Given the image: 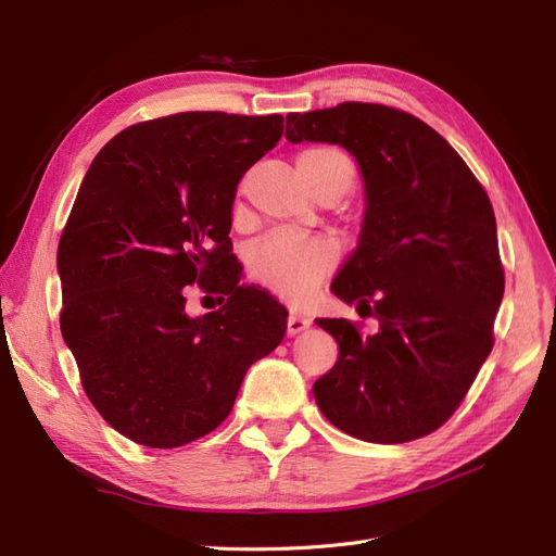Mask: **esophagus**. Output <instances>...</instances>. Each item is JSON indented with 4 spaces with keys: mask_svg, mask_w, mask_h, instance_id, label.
<instances>
[{
    "mask_svg": "<svg viewBox=\"0 0 556 556\" xmlns=\"http://www.w3.org/2000/svg\"><path fill=\"white\" fill-rule=\"evenodd\" d=\"M308 327H311V319L304 317V315L292 313V315L288 317V336H296V333H301V331L308 329Z\"/></svg>",
    "mask_w": 556,
    "mask_h": 556,
    "instance_id": "obj_1",
    "label": "esophagus"
}]
</instances>
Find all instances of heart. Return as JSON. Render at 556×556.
<instances>
[{"instance_id":"b5f03b06","label":"heart","mask_w":556,"mask_h":556,"mask_svg":"<svg viewBox=\"0 0 556 556\" xmlns=\"http://www.w3.org/2000/svg\"><path fill=\"white\" fill-rule=\"evenodd\" d=\"M296 169L323 201L343 199L357 182V164L343 148L315 143L301 150ZM339 266V250L325 239L274 233L250 257V276L280 299L301 304Z\"/></svg>"}]
</instances>
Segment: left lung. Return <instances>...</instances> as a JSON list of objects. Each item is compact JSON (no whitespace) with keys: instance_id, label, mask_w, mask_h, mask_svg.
I'll list each match as a JSON object with an SVG mask.
<instances>
[{"instance_id":"1","label":"left lung","mask_w":556,"mask_h":556,"mask_svg":"<svg viewBox=\"0 0 556 556\" xmlns=\"http://www.w3.org/2000/svg\"><path fill=\"white\" fill-rule=\"evenodd\" d=\"M285 137L341 143L366 180L359 248L331 290L378 331L315 319L339 343L313 384L317 406L368 443L422 439L462 406L494 348L506 274L492 201L439 131L394 106L290 113Z\"/></svg>"}]
</instances>
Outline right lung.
I'll return each instance as SVG.
<instances>
[{"label":"right lung","mask_w":556,"mask_h":556,"mask_svg":"<svg viewBox=\"0 0 556 556\" xmlns=\"http://www.w3.org/2000/svg\"><path fill=\"white\" fill-rule=\"evenodd\" d=\"M282 115L185 111L137 123L99 150L64 225L60 329L97 413L146 447L220 427L250 364L282 341L288 311L239 285L231 204ZM226 306L184 313L193 285Z\"/></svg>","instance_id":"right-lung-1"}]
</instances>
